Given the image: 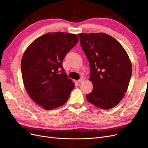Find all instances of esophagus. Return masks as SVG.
<instances>
[{"mask_svg": "<svg viewBox=\"0 0 148 148\" xmlns=\"http://www.w3.org/2000/svg\"><path fill=\"white\" fill-rule=\"evenodd\" d=\"M83 81H84V79H83V78H81V79H80L78 80V82H79V83H82L83 82Z\"/></svg>", "mask_w": 148, "mask_h": 148, "instance_id": "esophagus-1", "label": "esophagus"}]
</instances>
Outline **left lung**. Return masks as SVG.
<instances>
[{
	"label": "left lung",
	"instance_id": "1",
	"mask_svg": "<svg viewBox=\"0 0 148 148\" xmlns=\"http://www.w3.org/2000/svg\"><path fill=\"white\" fill-rule=\"evenodd\" d=\"M89 63V80L92 91L87 100L102 110H110L123 99L132 75V64L126 51L112 36L105 33L78 34Z\"/></svg>",
	"mask_w": 148,
	"mask_h": 148
}]
</instances>
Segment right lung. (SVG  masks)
Listing matches in <instances>:
<instances>
[{
  "label": "right lung",
  "mask_w": 148,
  "mask_h": 148,
  "mask_svg": "<svg viewBox=\"0 0 148 148\" xmlns=\"http://www.w3.org/2000/svg\"><path fill=\"white\" fill-rule=\"evenodd\" d=\"M78 41L75 34L48 33L37 38L25 51L21 61L24 87L29 97L45 110L62 106L74 88V82L63 72L62 62Z\"/></svg>",
  "instance_id": "obj_1"
}]
</instances>
